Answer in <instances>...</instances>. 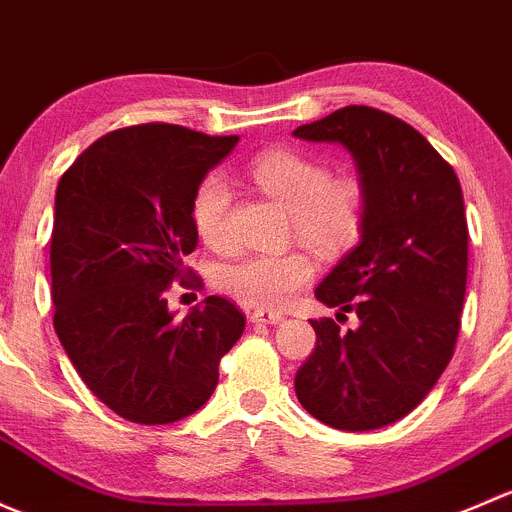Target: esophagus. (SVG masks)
<instances>
[{
  "label": "esophagus",
  "mask_w": 512,
  "mask_h": 512,
  "mask_svg": "<svg viewBox=\"0 0 512 512\" xmlns=\"http://www.w3.org/2000/svg\"><path fill=\"white\" fill-rule=\"evenodd\" d=\"M251 323H266V325H278L283 323V315L276 313V310H254L249 315Z\"/></svg>",
  "instance_id": "34e87169"
}]
</instances>
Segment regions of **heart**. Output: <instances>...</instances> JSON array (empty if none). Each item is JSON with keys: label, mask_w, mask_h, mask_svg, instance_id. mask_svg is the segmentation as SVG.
Returning a JSON list of instances; mask_svg holds the SVG:
<instances>
[{"label": "heart", "mask_w": 512, "mask_h": 512, "mask_svg": "<svg viewBox=\"0 0 512 512\" xmlns=\"http://www.w3.org/2000/svg\"><path fill=\"white\" fill-rule=\"evenodd\" d=\"M249 175L263 194L291 214L295 236L303 244L337 254L360 239L365 189L357 179H333L323 162L295 150L263 152L251 162ZM229 212V182L219 172H209L194 189L189 217L199 239L217 251L231 246ZM310 278L313 261L300 251L246 254L217 268L221 291L256 308H283Z\"/></svg>", "instance_id": "obj_1"}]
</instances>
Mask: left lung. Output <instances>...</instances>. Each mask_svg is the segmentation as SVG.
<instances>
[{
    "instance_id": "obj_1",
    "label": "left lung",
    "mask_w": 512,
    "mask_h": 512,
    "mask_svg": "<svg viewBox=\"0 0 512 512\" xmlns=\"http://www.w3.org/2000/svg\"><path fill=\"white\" fill-rule=\"evenodd\" d=\"M293 138L345 147L365 189L360 244L315 298L360 325L310 320L315 350L295 374L305 412L342 431L407 416L451 362L468 273V224L456 172L412 125L347 105Z\"/></svg>"
}]
</instances>
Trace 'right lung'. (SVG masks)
<instances>
[{"mask_svg":"<svg viewBox=\"0 0 512 512\" xmlns=\"http://www.w3.org/2000/svg\"><path fill=\"white\" fill-rule=\"evenodd\" d=\"M236 142L182 125H133L93 142L56 187V335L88 389L135 424H172L202 409L219 360L246 328L219 295L184 320L165 298L197 246L194 189Z\"/></svg>","mask_w":512,"mask_h":512,"instance_id":"add662e5","label":"right lung"}]
</instances>
